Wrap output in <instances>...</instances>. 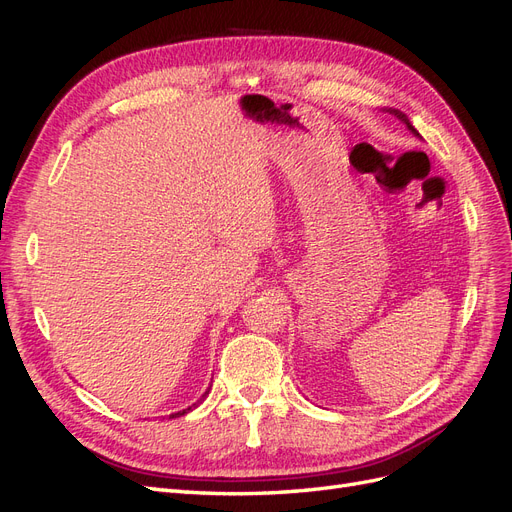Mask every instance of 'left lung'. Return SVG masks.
Instances as JSON below:
<instances>
[{
  "instance_id": "1",
  "label": "left lung",
  "mask_w": 512,
  "mask_h": 512,
  "mask_svg": "<svg viewBox=\"0 0 512 512\" xmlns=\"http://www.w3.org/2000/svg\"><path fill=\"white\" fill-rule=\"evenodd\" d=\"M397 115H399V119H401V121H406V126H408V128H410L414 134H418V132H416V130L410 126V121H408V117H406V115H401V113H397Z\"/></svg>"
}]
</instances>
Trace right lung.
<instances>
[{
    "mask_svg": "<svg viewBox=\"0 0 512 512\" xmlns=\"http://www.w3.org/2000/svg\"><path fill=\"white\" fill-rule=\"evenodd\" d=\"M207 393H209V391H207ZM207 393H205V395H207ZM205 395H203V399H205ZM203 399H200V401H203ZM190 410H192V408H188V410H183V412H175V414H170V418H177V416H183L185 412H190Z\"/></svg>",
    "mask_w": 512,
    "mask_h": 512,
    "instance_id": "1",
    "label": "right lung"
}]
</instances>
